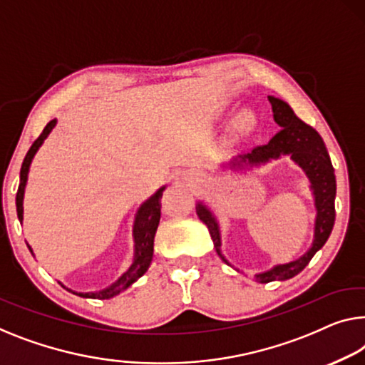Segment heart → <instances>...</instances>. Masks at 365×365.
Segmentation results:
<instances>
[{"mask_svg": "<svg viewBox=\"0 0 365 365\" xmlns=\"http://www.w3.org/2000/svg\"><path fill=\"white\" fill-rule=\"evenodd\" d=\"M255 124H257L255 114L251 110H241L231 123V135L232 138H244L252 133Z\"/></svg>", "mask_w": 365, "mask_h": 365, "instance_id": "1", "label": "heart"}]
</instances>
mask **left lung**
I'll return each instance as SVG.
<instances>
[{
  "instance_id": "1",
  "label": "left lung",
  "mask_w": 365,
  "mask_h": 365,
  "mask_svg": "<svg viewBox=\"0 0 365 365\" xmlns=\"http://www.w3.org/2000/svg\"><path fill=\"white\" fill-rule=\"evenodd\" d=\"M269 101L272 105V111H274V121L280 126L279 133L269 140V144L259 145V148H255L249 154L232 157L230 162L222 164V167L231 168L235 172H246L252 170L255 167L269 164V162L280 159L284 155H288L302 168L304 175L308 177L309 190H312L314 200V208H317V216H314L313 242L308 251L295 260H290L287 264H277L269 270L255 274L254 279L259 284H269L272 280H288L300 274L307 267L309 260L313 259V255L328 241L331 231H333L336 217L334 168L333 164H331V159L322 135L312 126L304 124L300 118H297V114L293 113L287 101L275 96H269ZM197 215L205 222L206 227H208L217 255L227 265H231L225 257V254L221 252L220 221H217L213 210L208 205H205L203 201H198ZM236 270L239 272V269Z\"/></svg>"
}]
</instances>
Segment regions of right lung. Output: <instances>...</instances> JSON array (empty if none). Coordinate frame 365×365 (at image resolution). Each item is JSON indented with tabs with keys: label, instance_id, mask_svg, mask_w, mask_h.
<instances>
[{
	"label": "right lung",
	"instance_id": "obj_1",
	"mask_svg": "<svg viewBox=\"0 0 365 365\" xmlns=\"http://www.w3.org/2000/svg\"><path fill=\"white\" fill-rule=\"evenodd\" d=\"M57 119H52L51 123L43 128L42 134L36 139V143L31 145V149L27 150V154L24 157L23 167H21V175H19V188H18V195H16V211H18V217L19 221L23 222V215H24V192H26V185H27V177H29V168L32 160H34V155L37 154V150L41 149V145L43 144V140L48 138V134L52 133V129L56 128ZM165 185L160 187L157 192L152 195L150 198L144 201L143 205L139 206L138 211H135L134 216V225H133V241H134V255H133V264L129 265L128 270L119 277L116 282H113L111 285H108L106 288L98 292H73L70 288L61 284L63 288H67L68 292L75 293V295L83 297V298H100V300H108V298H113L119 295V293L126 290L130 285L134 284L135 280L140 279L145 272H148L149 265L152 262V255H154V237H155V231L157 226H159L160 221V198L162 193H164ZM29 247L31 254L32 252L31 246Z\"/></svg>",
	"mask_w": 365,
	"mask_h": 365
}]
</instances>
